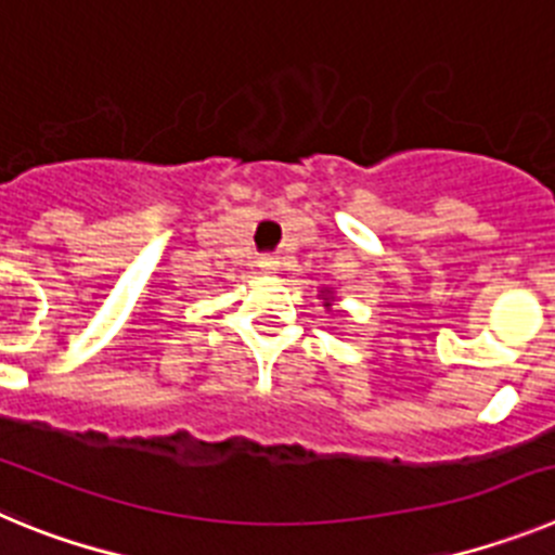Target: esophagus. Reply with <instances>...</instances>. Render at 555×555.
<instances>
[{"mask_svg": "<svg viewBox=\"0 0 555 555\" xmlns=\"http://www.w3.org/2000/svg\"><path fill=\"white\" fill-rule=\"evenodd\" d=\"M261 269L263 272H281V261L278 258H261Z\"/></svg>", "mask_w": 555, "mask_h": 555, "instance_id": "1", "label": "esophagus"}]
</instances>
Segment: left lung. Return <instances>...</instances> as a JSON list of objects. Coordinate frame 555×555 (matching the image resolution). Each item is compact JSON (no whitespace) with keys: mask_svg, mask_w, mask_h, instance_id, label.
Here are the masks:
<instances>
[{"mask_svg":"<svg viewBox=\"0 0 555 555\" xmlns=\"http://www.w3.org/2000/svg\"><path fill=\"white\" fill-rule=\"evenodd\" d=\"M317 297H320V300H322V306H325L327 311H333V302L338 300V297H336V292H333V288H327V286H322V288H320V294H317Z\"/></svg>","mask_w":555,"mask_h":555,"instance_id":"1","label":"left lung"}]
</instances>
